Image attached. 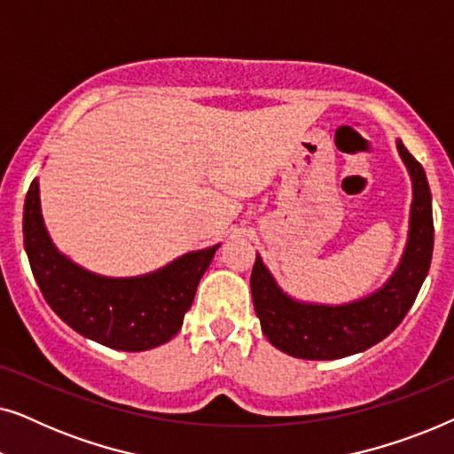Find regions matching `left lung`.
Returning <instances> with one entry per match:
<instances>
[{
	"label": "left lung",
	"mask_w": 454,
	"mask_h": 454,
	"mask_svg": "<svg viewBox=\"0 0 454 454\" xmlns=\"http://www.w3.org/2000/svg\"><path fill=\"white\" fill-rule=\"evenodd\" d=\"M413 185L409 238L393 277L362 300L325 306L285 294L256 254L250 287L260 326L277 349L300 359H340L387 339L418 297L434 250L432 194L424 167L396 140Z\"/></svg>",
	"instance_id": "obj_1"
}]
</instances>
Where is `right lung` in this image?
Instances as JSON below:
<instances>
[{"label":"right lung","instance_id":"obj_1","mask_svg":"<svg viewBox=\"0 0 454 454\" xmlns=\"http://www.w3.org/2000/svg\"><path fill=\"white\" fill-rule=\"evenodd\" d=\"M22 233L35 281L53 312L82 337L120 351H146L176 337L219 247L184 254L142 277L95 275L53 246L41 215L39 179L24 200Z\"/></svg>","mask_w":454,"mask_h":454}]
</instances>
